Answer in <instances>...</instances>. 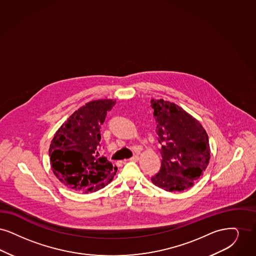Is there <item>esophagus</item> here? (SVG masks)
I'll list each match as a JSON object with an SVG mask.
<instances>
[{"mask_svg":"<svg viewBox=\"0 0 256 256\" xmlns=\"http://www.w3.org/2000/svg\"><path fill=\"white\" fill-rule=\"evenodd\" d=\"M129 160H131V162H138V155H134L132 158H129Z\"/></svg>","mask_w":256,"mask_h":256,"instance_id":"esophagus-1","label":"esophagus"}]
</instances>
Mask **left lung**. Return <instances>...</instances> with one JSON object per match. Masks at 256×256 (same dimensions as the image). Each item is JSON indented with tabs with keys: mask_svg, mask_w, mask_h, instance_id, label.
I'll return each instance as SVG.
<instances>
[{
	"mask_svg": "<svg viewBox=\"0 0 256 256\" xmlns=\"http://www.w3.org/2000/svg\"><path fill=\"white\" fill-rule=\"evenodd\" d=\"M156 132L162 144L160 170L151 178L170 192L191 188L208 166V136L200 123L175 103L151 100Z\"/></svg>",
	"mask_w": 256,
	"mask_h": 256,
	"instance_id": "obj_1",
	"label": "left lung"
}]
</instances>
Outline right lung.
I'll return each mask as SVG.
<instances>
[{"label":"right lung","mask_w":256,"mask_h":256,"mask_svg":"<svg viewBox=\"0 0 256 256\" xmlns=\"http://www.w3.org/2000/svg\"><path fill=\"white\" fill-rule=\"evenodd\" d=\"M116 100H94L74 112L54 134L48 152L54 174L74 191L94 192L111 182L118 167L100 156V128Z\"/></svg>","instance_id":"add662e5"}]
</instances>
